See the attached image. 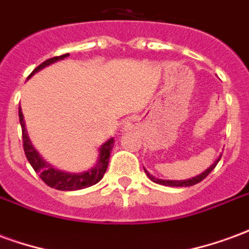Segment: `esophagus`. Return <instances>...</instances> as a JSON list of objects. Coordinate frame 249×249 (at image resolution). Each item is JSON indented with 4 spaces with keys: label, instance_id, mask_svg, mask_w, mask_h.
Wrapping results in <instances>:
<instances>
[{
    "label": "esophagus",
    "instance_id": "obj_1",
    "mask_svg": "<svg viewBox=\"0 0 249 249\" xmlns=\"http://www.w3.org/2000/svg\"><path fill=\"white\" fill-rule=\"evenodd\" d=\"M135 124H136V120L130 119V120H128V123H126V126H133Z\"/></svg>",
    "mask_w": 249,
    "mask_h": 249
}]
</instances>
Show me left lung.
Masks as SVG:
<instances>
[{"instance_id": "1", "label": "left lung", "mask_w": 249, "mask_h": 249, "mask_svg": "<svg viewBox=\"0 0 249 249\" xmlns=\"http://www.w3.org/2000/svg\"><path fill=\"white\" fill-rule=\"evenodd\" d=\"M221 159V155L219 156V159L216 160V161L211 165V167L207 169V171H204L203 173H200L198 176H195V178H188V180H161V178H153L152 175H149V173L146 172V175H148V178H151L153 183H157V184H161V185H167V187H191V185H195V184L200 183V181H203L204 178L208 176L209 173L212 172L214 169V167L217 165V162H219V160Z\"/></svg>"}]
</instances>
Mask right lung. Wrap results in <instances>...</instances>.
Instances as JSON below:
<instances>
[{
	"label": "right lung",
	"mask_w": 249,
	"mask_h": 249,
	"mask_svg": "<svg viewBox=\"0 0 249 249\" xmlns=\"http://www.w3.org/2000/svg\"><path fill=\"white\" fill-rule=\"evenodd\" d=\"M69 54H62V56L53 57V58H49L44 61L41 65H38L36 68L35 71L30 73L32 77L35 74L36 71H41L42 68L51 65L53 62L58 61V60H64L65 57H68ZM18 116H19V124H21V129H22V141H24V151L25 155H26V159L28 161L30 162V165L33 167L36 172L40 175L41 180L49 185L51 188H54V189H58V191H78V189H84V188L92 187L94 184H97L103 176L107 172V168H108L109 162V156H110V151L113 148L114 139H109L107 142H104L103 145L100 146L98 149V159L96 165L90 169H88L87 172L82 173H68L64 172V171H60V169H56L53 168L49 164L46 162L42 157L40 156V153L36 151L32 142L29 140V136H28V132H26V128H25V121H24V114H22V110H21V107L18 108Z\"/></svg>",
	"instance_id": "right-lung-1"
}]
</instances>
